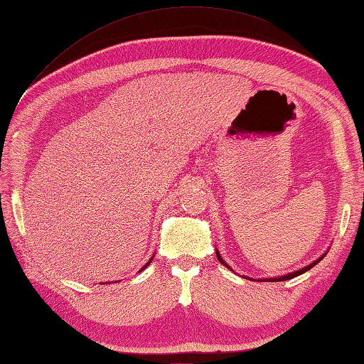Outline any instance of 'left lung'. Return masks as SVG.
Wrapping results in <instances>:
<instances>
[{
  "label": "left lung",
  "instance_id": "8db88e82",
  "mask_svg": "<svg viewBox=\"0 0 364 364\" xmlns=\"http://www.w3.org/2000/svg\"><path fill=\"white\" fill-rule=\"evenodd\" d=\"M216 256H218V259H219V262L220 264H224L225 265V267H228V265L224 262V259L223 258H220V255H219V252H216ZM323 259V256H321V258L320 259H316L315 262H312V264H310V265H307V267H304V269H301V270H298V272H294V273H289V274H286V277H279V278H270V279H259V281H287V279H291V278H295V277H299V274H303L304 272H307V270H310V269H312L314 267V265L315 264H318V262H320ZM230 269V267H228Z\"/></svg>",
  "mask_w": 364,
  "mask_h": 364
}]
</instances>
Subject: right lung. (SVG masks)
<instances>
[{
    "label": "right lung",
    "mask_w": 364,
    "mask_h": 364,
    "mask_svg": "<svg viewBox=\"0 0 364 364\" xmlns=\"http://www.w3.org/2000/svg\"><path fill=\"white\" fill-rule=\"evenodd\" d=\"M148 264H149V262H148ZM148 264H145V267H141V270H144V269H146V265H148ZM141 270H140V272H141Z\"/></svg>",
    "instance_id": "obj_1"
}]
</instances>
